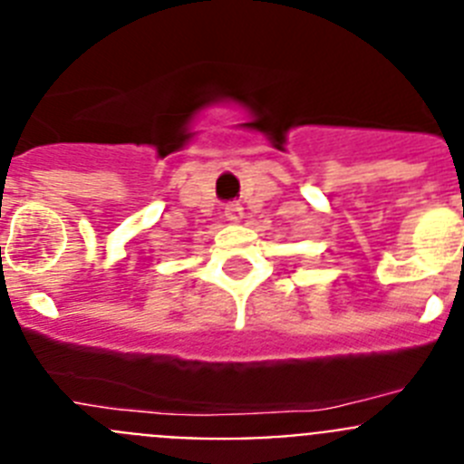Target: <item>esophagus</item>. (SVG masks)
Returning <instances> with one entry per match:
<instances>
[{
	"label": "esophagus",
	"instance_id": "esophagus-1",
	"mask_svg": "<svg viewBox=\"0 0 464 464\" xmlns=\"http://www.w3.org/2000/svg\"><path fill=\"white\" fill-rule=\"evenodd\" d=\"M225 218L229 220V223H241V218H244V207H241L239 202H232L225 207Z\"/></svg>",
	"mask_w": 464,
	"mask_h": 464
}]
</instances>
